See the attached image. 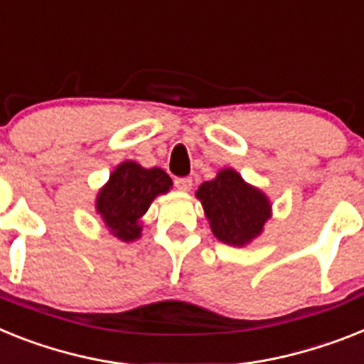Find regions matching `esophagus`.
<instances>
[{"label": "esophagus", "instance_id": "esophagus-1", "mask_svg": "<svg viewBox=\"0 0 364 364\" xmlns=\"http://www.w3.org/2000/svg\"><path fill=\"white\" fill-rule=\"evenodd\" d=\"M173 183H176V187L179 188V191H191L192 188V179L191 177H176L173 179Z\"/></svg>", "mask_w": 364, "mask_h": 364}]
</instances>
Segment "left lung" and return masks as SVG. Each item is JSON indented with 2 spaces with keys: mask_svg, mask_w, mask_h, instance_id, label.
Masks as SVG:
<instances>
[{
  "mask_svg": "<svg viewBox=\"0 0 364 364\" xmlns=\"http://www.w3.org/2000/svg\"><path fill=\"white\" fill-rule=\"evenodd\" d=\"M210 229L218 240L231 246H244L262 231L270 218L267 196L242 181L239 173L225 168L213 181L198 188Z\"/></svg>",
  "mask_w": 364,
  "mask_h": 364,
  "instance_id": "obj_1",
  "label": "left lung"
}]
</instances>
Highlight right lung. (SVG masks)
Segmentation results:
<instances>
[{
	"mask_svg": "<svg viewBox=\"0 0 364 364\" xmlns=\"http://www.w3.org/2000/svg\"><path fill=\"white\" fill-rule=\"evenodd\" d=\"M172 187V179L161 168H142L125 161L112 172L97 196V213L118 239L129 242L140 237V216L155 196Z\"/></svg>",
	"mask_w": 364,
	"mask_h": 364,
	"instance_id": "add662e5",
	"label": "right lung"
}]
</instances>
